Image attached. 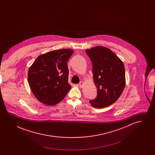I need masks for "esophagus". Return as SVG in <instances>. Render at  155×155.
<instances>
[{
  "label": "esophagus",
  "mask_w": 155,
  "mask_h": 155,
  "mask_svg": "<svg viewBox=\"0 0 155 155\" xmlns=\"http://www.w3.org/2000/svg\"><path fill=\"white\" fill-rule=\"evenodd\" d=\"M78 85H79V87H80V88H82V87H83V85H84V83H83V82L81 81V82L79 83Z\"/></svg>",
  "instance_id": "34e87169"
}]
</instances>
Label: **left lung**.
Listing matches in <instances>:
<instances>
[{"mask_svg":"<svg viewBox=\"0 0 155 155\" xmlns=\"http://www.w3.org/2000/svg\"><path fill=\"white\" fill-rule=\"evenodd\" d=\"M92 63L94 81L97 96L90 100L96 108H103L114 103L125 85V68L123 61L109 49L96 46L85 50Z\"/></svg>","mask_w":155,"mask_h":155,"instance_id":"left-lung-1","label":"left lung"}]
</instances>
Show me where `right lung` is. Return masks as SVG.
Returning <instances> with one entry per match:
<instances>
[{
	"label": "right lung",
	"mask_w": 155,
	"mask_h": 155,
	"mask_svg": "<svg viewBox=\"0 0 155 155\" xmlns=\"http://www.w3.org/2000/svg\"><path fill=\"white\" fill-rule=\"evenodd\" d=\"M73 50L64 49L41 54L30 67L28 82L42 103L53 106L61 101L71 86L68 83L67 61Z\"/></svg>",
	"instance_id": "add662e5"
}]
</instances>
